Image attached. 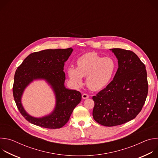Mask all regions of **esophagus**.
Returning <instances> with one entry per match:
<instances>
[{
	"mask_svg": "<svg viewBox=\"0 0 158 158\" xmlns=\"http://www.w3.org/2000/svg\"><path fill=\"white\" fill-rule=\"evenodd\" d=\"M82 99H87V98H89V95L88 94H83L82 95Z\"/></svg>",
	"mask_w": 158,
	"mask_h": 158,
	"instance_id": "1",
	"label": "esophagus"
}]
</instances>
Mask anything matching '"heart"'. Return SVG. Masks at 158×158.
Instances as JSON below:
<instances>
[{
  "mask_svg": "<svg viewBox=\"0 0 158 158\" xmlns=\"http://www.w3.org/2000/svg\"><path fill=\"white\" fill-rule=\"evenodd\" d=\"M77 67H69L67 74L73 82L81 84L82 77H86L87 87L98 91L110 82L116 69V63L111 57H103L94 52L86 53L79 57L76 62Z\"/></svg>",
  "mask_w": 158,
  "mask_h": 158,
  "instance_id": "b5f03b06",
  "label": "heart"
}]
</instances>
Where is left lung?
Segmentation results:
<instances>
[{"label":"left lung","instance_id":"8db88e82","mask_svg":"<svg viewBox=\"0 0 158 158\" xmlns=\"http://www.w3.org/2000/svg\"><path fill=\"white\" fill-rule=\"evenodd\" d=\"M110 51L118 59V69L113 80L93 97L94 120L108 127L121 125L136 118L148 92L146 67L138 56L119 48Z\"/></svg>","mask_w":158,"mask_h":158}]
</instances>
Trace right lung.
<instances>
[{"mask_svg":"<svg viewBox=\"0 0 158 158\" xmlns=\"http://www.w3.org/2000/svg\"><path fill=\"white\" fill-rule=\"evenodd\" d=\"M73 51V49L68 48L33 52L18 67L14 76V98L21 114L29 123L49 129L60 128L69 121L74 109L81 102V93L64 85V63ZM37 80H44L50 85L56 99L54 110L50 114L40 118L28 114L21 103V97L26 87Z\"/></svg>","mask_w":158,"mask_h":158,"instance_id":"1","label":"right lung"}]
</instances>
